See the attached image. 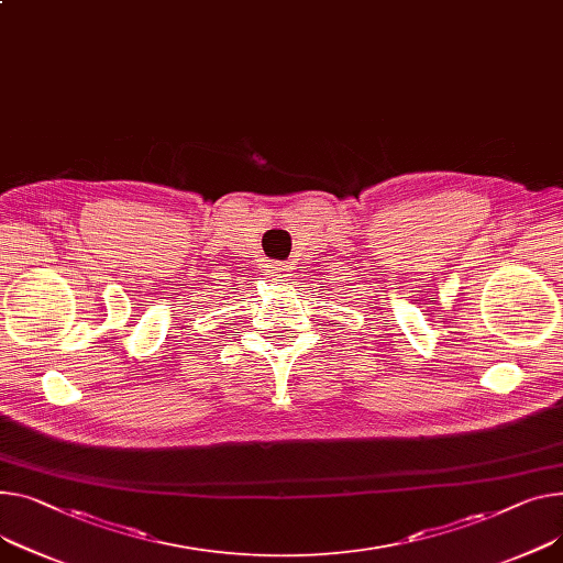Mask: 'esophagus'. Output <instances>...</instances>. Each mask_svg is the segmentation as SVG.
Here are the masks:
<instances>
[{
	"instance_id": "obj_1",
	"label": "esophagus",
	"mask_w": 563,
	"mask_h": 563,
	"mask_svg": "<svg viewBox=\"0 0 563 563\" xmlns=\"http://www.w3.org/2000/svg\"><path fill=\"white\" fill-rule=\"evenodd\" d=\"M265 272H267V276H272L274 280L287 278V265H285V262H269Z\"/></svg>"
}]
</instances>
